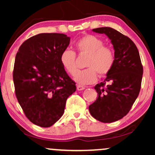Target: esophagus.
Instances as JSON below:
<instances>
[{"label": "esophagus", "instance_id": "obj_1", "mask_svg": "<svg viewBox=\"0 0 155 155\" xmlns=\"http://www.w3.org/2000/svg\"><path fill=\"white\" fill-rule=\"evenodd\" d=\"M85 89V87L82 86V85H77V90H83Z\"/></svg>", "mask_w": 155, "mask_h": 155}]
</instances>
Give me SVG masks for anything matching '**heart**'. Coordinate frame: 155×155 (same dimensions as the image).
I'll return each mask as SVG.
<instances>
[{
  "label": "heart",
  "mask_w": 155,
  "mask_h": 155,
  "mask_svg": "<svg viewBox=\"0 0 155 155\" xmlns=\"http://www.w3.org/2000/svg\"><path fill=\"white\" fill-rule=\"evenodd\" d=\"M75 48L80 54L88 55L85 66L87 68L77 71L76 54L73 51L65 49L60 56V63L63 69L79 84L94 83L97 80V73L100 77L107 75L115 62L114 53L111 48L104 46V42L94 35H85L75 43Z\"/></svg>",
  "instance_id": "1"
}]
</instances>
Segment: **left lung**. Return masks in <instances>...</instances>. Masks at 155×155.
Wrapping results in <instances>:
<instances>
[{
  "mask_svg": "<svg viewBox=\"0 0 155 155\" xmlns=\"http://www.w3.org/2000/svg\"><path fill=\"white\" fill-rule=\"evenodd\" d=\"M92 31L111 39L115 62L104 82L94 87L98 97L89 110L99 121L112 123L124 117L134 104L141 88L143 68L137 46L130 38L111 27Z\"/></svg>",
  "mask_w": 155,
  "mask_h": 155,
  "instance_id": "obj_1",
  "label": "left lung"
}]
</instances>
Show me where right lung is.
<instances>
[{"label": "right lung", "instance_id": "obj_1", "mask_svg": "<svg viewBox=\"0 0 155 155\" xmlns=\"http://www.w3.org/2000/svg\"><path fill=\"white\" fill-rule=\"evenodd\" d=\"M70 40L64 34H39L23 42L16 54V97L27 118L37 126L48 128L58 121L68 97L76 90L60 63Z\"/></svg>", "mask_w": 155, "mask_h": 155}]
</instances>
